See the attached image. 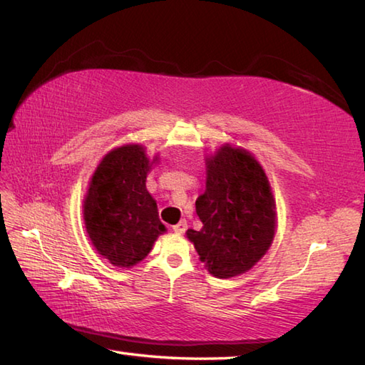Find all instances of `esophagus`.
<instances>
[{"mask_svg": "<svg viewBox=\"0 0 365 365\" xmlns=\"http://www.w3.org/2000/svg\"><path fill=\"white\" fill-rule=\"evenodd\" d=\"M185 230H187V222H185V220H181L180 223L173 226V231L176 234H182V232H185Z\"/></svg>", "mask_w": 365, "mask_h": 365, "instance_id": "1", "label": "esophagus"}]
</instances>
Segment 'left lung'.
Returning a JSON list of instances; mask_svg holds the SVG:
<instances>
[{"label": "left lung", "instance_id": "left-lung-1", "mask_svg": "<svg viewBox=\"0 0 365 365\" xmlns=\"http://www.w3.org/2000/svg\"><path fill=\"white\" fill-rule=\"evenodd\" d=\"M195 207L203 228L185 234L214 277L245 273L270 248L277 207L261 164L247 150L226 143L206 158V190Z\"/></svg>", "mask_w": 365, "mask_h": 365}]
</instances>
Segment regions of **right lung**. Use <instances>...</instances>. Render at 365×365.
<instances>
[{"label": "right lung", "mask_w": 365, "mask_h": 365, "mask_svg": "<svg viewBox=\"0 0 365 365\" xmlns=\"http://www.w3.org/2000/svg\"><path fill=\"white\" fill-rule=\"evenodd\" d=\"M142 145L109 151L96 167L84 198V223L98 255L115 267H133L148 256L165 232L158 205L147 190V175L155 164Z\"/></svg>", "instance_id": "right-lung-1"}]
</instances>
